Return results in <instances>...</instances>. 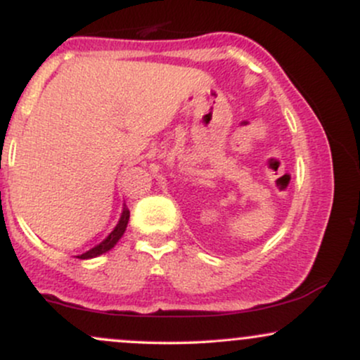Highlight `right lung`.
<instances>
[{
  "label": "right lung",
  "mask_w": 360,
  "mask_h": 360,
  "mask_svg": "<svg viewBox=\"0 0 360 360\" xmlns=\"http://www.w3.org/2000/svg\"><path fill=\"white\" fill-rule=\"evenodd\" d=\"M128 218H130V212H128V208L125 206V208H123V212H122V217H120V221L117 223V226L113 229V232H111L101 243L94 245L93 249L84 252V254L77 255V257H79V259H93V257H98V255L105 254V252L113 249V247L117 245V242L120 240V238H122V235L125 233L127 225H128Z\"/></svg>",
  "instance_id": "right-lung-1"
}]
</instances>
